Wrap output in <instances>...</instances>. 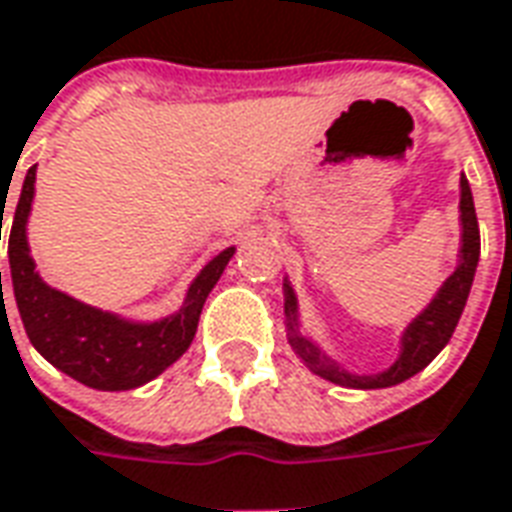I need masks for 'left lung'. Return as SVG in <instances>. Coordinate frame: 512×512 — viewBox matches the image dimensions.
I'll return each mask as SVG.
<instances>
[{
	"label": "left lung",
	"instance_id": "8db88e82",
	"mask_svg": "<svg viewBox=\"0 0 512 512\" xmlns=\"http://www.w3.org/2000/svg\"><path fill=\"white\" fill-rule=\"evenodd\" d=\"M460 220H463V259H460L458 270L449 275L447 284L441 286V292L436 300L424 308L422 314L411 322V328L402 336V353L397 358V364L372 375V378H355L347 372H339L336 366L328 364L320 355V350L311 342H306L303 336L295 333V295L286 284V328H289V344L303 361L308 369H314L317 375L333 383H342V386H353V389H386V386H397L402 380L413 378L416 372H422L424 366L430 364L444 344L452 339V333L458 328L460 314L466 306V297H469L471 281H474V270L480 262V226H477V212H474V198H471L469 181L466 176L460 179Z\"/></svg>",
	"mask_w": 512,
	"mask_h": 512
}]
</instances>
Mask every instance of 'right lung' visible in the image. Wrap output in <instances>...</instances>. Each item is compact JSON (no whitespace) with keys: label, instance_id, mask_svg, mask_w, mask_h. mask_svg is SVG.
<instances>
[{"label":"right lung","instance_id":"obj_1","mask_svg":"<svg viewBox=\"0 0 512 512\" xmlns=\"http://www.w3.org/2000/svg\"><path fill=\"white\" fill-rule=\"evenodd\" d=\"M32 195H35V168L27 170L21 198L13 212L10 245H7L13 295L32 347L49 364L63 369L65 375H71L90 389L126 391L157 378L159 372H165L190 347L206 295L226 270L234 248L223 250L206 264L201 275L192 281L184 308L176 317L151 325H132V322L115 320L112 314L82 306L43 284L41 275L35 273V262L27 245V215H30ZM2 308H5V295H2Z\"/></svg>","mask_w":512,"mask_h":512}]
</instances>
